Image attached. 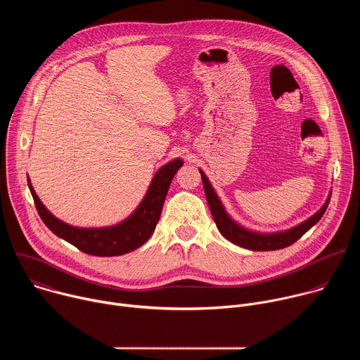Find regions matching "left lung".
<instances>
[{"label":"left lung","mask_w":360,"mask_h":360,"mask_svg":"<svg viewBox=\"0 0 360 360\" xmlns=\"http://www.w3.org/2000/svg\"><path fill=\"white\" fill-rule=\"evenodd\" d=\"M200 176H202V182H203V191H205V195H207L210 210H211V214L217 224L218 231L232 243L242 246L245 249H250V250H275V249H282V248H286V246L295 243L299 238L303 236V233H306L315 224H318V221L323 217L328 205H329V200H330V198H329L318 214H315L312 218L304 221L303 224L297 225L296 228H292L290 231L279 232V233H269V235L268 233H256V232L243 229L242 226L235 224L228 217L215 191L212 189L210 181L207 179V176H205V174L202 171H200Z\"/></svg>","instance_id":"left-lung-1"}]
</instances>
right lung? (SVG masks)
I'll return each instance as SVG.
<instances>
[{"instance_id":"add662e5","label":"right lung","mask_w":360,"mask_h":360,"mask_svg":"<svg viewBox=\"0 0 360 360\" xmlns=\"http://www.w3.org/2000/svg\"><path fill=\"white\" fill-rule=\"evenodd\" d=\"M182 164L184 162L181 160H176L162 167L153 176L152 184L138 210L122 224L101 229H84L64 224L48 212L42 202L38 199L30 179L28 186L34 198L38 215L51 232L70 242L84 253L94 256H118L143 245L155 231L171 181Z\"/></svg>"}]
</instances>
